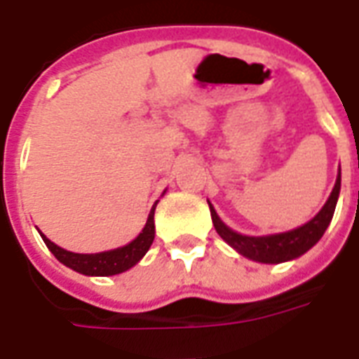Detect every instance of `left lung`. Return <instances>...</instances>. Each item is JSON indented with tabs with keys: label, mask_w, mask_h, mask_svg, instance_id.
I'll return each mask as SVG.
<instances>
[{
	"label": "left lung",
	"mask_w": 359,
	"mask_h": 359,
	"mask_svg": "<svg viewBox=\"0 0 359 359\" xmlns=\"http://www.w3.org/2000/svg\"><path fill=\"white\" fill-rule=\"evenodd\" d=\"M339 191H341V169H339L332 196L327 198L325 205L320 209V212L314 216L313 220H309L307 224H303V226L292 229V231L264 235V237H250V235L237 233L218 218L216 210L212 209L210 203L209 209L216 233L220 235L229 246H233L241 256L259 262V264H283V262H288V259L299 258L301 254L307 252L309 248H313L322 239V235L332 222L333 212H335Z\"/></svg>",
	"instance_id": "1"
}]
</instances>
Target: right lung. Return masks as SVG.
I'll return each instance as SVG.
<instances>
[{
	"label": "right lung",
	"mask_w": 359,
	"mask_h": 359,
	"mask_svg": "<svg viewBox=\"0 0 359 359\" xmlns=\"http://www.w3.org/2000/svg\"><path fill=\"white\" fill-rule=\"evenodd\" d=\"M154 207L150 209V215L147 218V224L141 233L137 235L135 239L128 243L126 246L114 248V250H107V252H97V254H75L69 250H64L62 246L54 245L50 239H46L45 235L41 233L45 245L48 246L58 262L67 265L69 269L82 273V275H88V277H111V275H118L124 273L130 267L143 258L144 254L149 252L150 245L154 241Z\"/></svg>",
	"instance_id": "right-lung-1"
}]
</instances>
